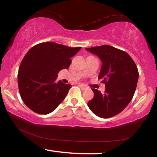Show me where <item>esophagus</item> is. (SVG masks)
Listing matches in <instances>:
<instances>
[{
	"mask_svg": "<svg viewBox=\"0 0 157 157\" xmlns=\"http://www.w3.org/2000/svg\"><path fill=\"white\" fill-rule=\"evenodd\" d=\"M79 86H80L81 88H82V90H85L86 88V86H85V85H84V84H79Z\"/></svg>",
	"mask_w": 157,
	"mask_h": 157,
	"instance_id": "1",
	"label": "esophagus"
}]
</instances>
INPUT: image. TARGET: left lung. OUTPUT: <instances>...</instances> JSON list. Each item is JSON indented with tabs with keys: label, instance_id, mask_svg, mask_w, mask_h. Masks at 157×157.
<instances>
[{
	"label": "left lung",
	"instance_id": "1",
	"mask_svg": "<svg viewBox=\"0 0 157 157\" xmlns=\"http://www.w3.org/2000/svg\"><path fill=\"white\" fill-rule=\"evenodd\" d=\"M102 62L99 79H102L106 90L102 94L92 88L93 98L88 106L97 116L110 118L121 113L132 99L139 79L135 62L124 51L109 45L86 48Z\"/></svg>",
	"mask_w": 157,
	"mask_h": 157
}]
</instances>
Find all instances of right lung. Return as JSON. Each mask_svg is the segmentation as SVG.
<instances>
[{"label":"right lung","instance_id":"add662e5","mask_svg":"<svg viewBox=\"0 0 157 157\" xmlns=\"http://www.w3.org/2000/svg\"><path fill=\"white\" fill-rule=\"evenodd\" d=\"M81 47L42 42L31 48L19 67L18 84L22 101L31 110L47 115L66 98L71 86L56 82L58 73L67 69Z\"/></svg>","mask_w":157,"mask_h":157}]
</instances>
